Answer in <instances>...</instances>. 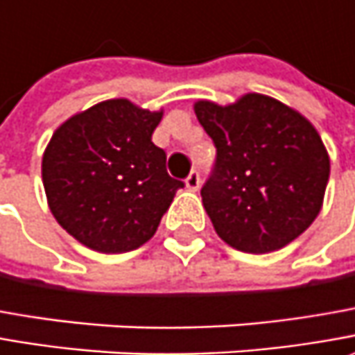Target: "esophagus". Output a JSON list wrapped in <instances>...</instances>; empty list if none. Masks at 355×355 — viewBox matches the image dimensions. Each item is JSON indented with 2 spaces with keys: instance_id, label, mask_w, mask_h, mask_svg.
I'll list each match as a JSON object with an SVG mask.
<instances>
[{
  "instance_id": "obj_1",
  "label": "esophagus",
  "mask_w": 355,
  "mask_h": 355,
  "mask_svg": "<svg viewBox=\"0 0 355 355\" xmlns=\"http://www.w3.org/2000/svg\"><path fill=\"white\" fill-rule=\"evenodd\" d=\"M187 189L189 190H198L200 189V175H198V171H192L189 177H187Z\"/></svg>"
}]
</instances>
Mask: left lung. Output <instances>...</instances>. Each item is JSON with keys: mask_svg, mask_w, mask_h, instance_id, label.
<instances>
[{"mask_svg": "<svg viewBox=\"0 0 355 355\" xmlns=\"http://www.w3.org/2000/svg\"><path fill=\"white\" fill-rule=\"evenodd\" d=\"M194 112L216 147L200 190L216 234L245 253L277 251L299 238L320 212L330 177L314 125L263 94L230 105L200 100Z\"/></svg>", "mask_w": 355, "mask_h": 355, "instance_id": "8db88e82", "label": "left lung"}]
</instances>
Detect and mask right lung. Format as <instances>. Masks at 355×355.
<instances>
[{"label": "right lung", "instance_id": "1", "mask_svg": "<svg viewBox=\"0 0 355 355\" xmlns=\"http://www.w3.org/2000/svg\"><path fill=\"white\" fill-rule=\"evenodd\" d=\"M163 112L107 100L67 119L43 155V184L56 222L100 253L153 238L182 180L168 177L151 135Z\"/></svg>", "mask_w": 355, "mask_h": 355}]
</instances>
